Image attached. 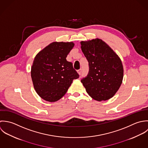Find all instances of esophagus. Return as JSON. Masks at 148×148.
<instances>
[{
	"instance_id": "34e87169",
	"label": "esophagus",
	"mask_w": 148,
	"mask_h": 148,
	"mask_svg": "<svg viewBox=\"0 0 148 148\" xmlns=\"http://www.w3.org/2000/svg\"><path fill=\"white\" fill-rule=\"evenodd\" d=\"M77 72H78V73L79 74V75H81V73H82V69H80L79 70H78L77 71Z\"/></svg>"
}]
</instances>
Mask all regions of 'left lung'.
I'll return each mask as SVG.
<instances>
[{
    "instance_id": "8db88e82",
    "label": "left lung",
    "mask_w": 148,
    "mask_h": 148,
    "mask_svg": "<svg viewBox=\"0 0 148 148\" xmlns=\"http://www.w3.org/2000/svg\"><path fill=\"white\" fill-rule=\"evenodd\" d=\"M89 62V73L81 80L89 95L97 101L112 98L122 83L123 68L120 58L101 39L80 42Z\"/></svg>"
}]
</instances>
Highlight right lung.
Wrapping results in <instances>:
<instances>
[{"label": "right lung", "mask_w": 148, "mask_h": 148, "mask_svg": "<svg viewBox=\"0 0 148 148\" xmlns=\"http://www.w3.org/2000/svg\"><path fill=\"white\" fill-rule=\"evenodd\" d=\"M74 46L72 42H54L35 56L31 76L38 95L48 102H56L66 93L79 75L66 57Z\"/></svg>", "instance_id": "right-lung-1"}]
</instances>
